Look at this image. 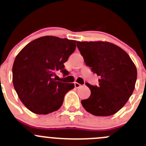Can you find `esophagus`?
Segmentation results:
<instances>
[{
	"label": "esophagus",
	"instance_id": "obj_1",
	"mask_svg": "<svg viewBox=\"0 0 146 146\" xmlns=\"http://www.w3.org/2000/svg\"><path fill=\"white\" fill-rule=\"evenodd\" d=\"M74 85H75V87H76V88H79V87L81 86L80 84H79L78 82H75Z\"/></svg>",
	"mask_w": 146,
	"mask_h": 146
}]
</instances>
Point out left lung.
I'll return each instance as SVG.
<instances>
[{"instance_id":"8db88e82","label":"left lung","mask_w":146,"mask_h":146,"mask_svg":"<svg viewBox=\"0 0 146 146\" xmlns=\"http://www.w3.org/2000/svg\"><path fill=\"white\" fill-rule=\"evenodd\" d=\"M86 66L100 77L99 85H85L91 90L82 106L94 115L109 116L117 113L134 92L137 70L128 54L108 42H77Z\"/></svg>"}]
</instances>
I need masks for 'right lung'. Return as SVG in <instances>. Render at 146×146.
<instances>
[{
	"label": "right lung",
	"instance_id": "add662e5",
	"mask_svg": "<svg viewBox=\"0 0 146 146\" xmlns=\"http://www.w3.org/2000/svg\"><path fill=\"white\" fill-rule=\"evenodd\" d=\"M76 41L43 36L27 45L15 58L12 82L21 102L29 110L47 115L59 110L73 83L56 81L60 71L67 75L64 63L76 50Z\"/></svg>",
	"mask_w": 146,
	"mask_h": 146
}]
</instances>
